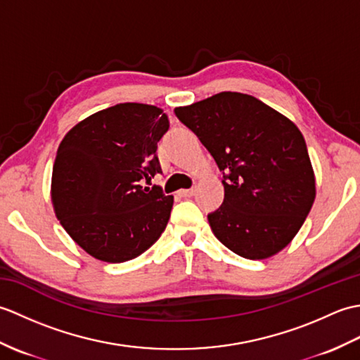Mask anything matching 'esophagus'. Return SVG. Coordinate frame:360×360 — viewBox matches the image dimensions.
Returning <instances> with one entry per match:
<instances>
[{
    "instance_id": "obj_1",
    "label": "esophagus",
    "mask_w": 360,
    "mask_h": 360,
    "mask_svg": "<svg viewBox=\"0 0 360 360\" xmlns=\"http://www.w3.org/2000/svg\"><path fill=\"white\" fill-rule=\"evenodd\" d=\"M195 195V188H187V190H179V196L182 198H190Z\"/></svg>"
}]
</instances>
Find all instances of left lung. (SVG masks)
<instances>
[{"mask_svg": "<svg viewBox=\"0 0 360 360\" xmlns=\"http://www.w3.org/2000/svg\"><path fill=\"white\" fill-rule=\"evenodd\" d=\"M223 173L224 201L207 215L236 255L262 259L286 248L316 198L307 142L292 122L257 97L219 93L174 108Z\"/></svg>", "mask_w": 360, "mask_h": 360, "instance_id": "obj_1", "label": "left lung"}]
</instances>
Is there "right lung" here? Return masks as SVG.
Returning <instances> with one entry per match:
<instances>
[{
    "instance_id": "add662e5",
    "label": "right lung",
    "mask_w": 360,
    "mask_h": 360,
    "mask_svg": "<svg viewBox=\"0 0 360 360\" xmlns=\"http://www.w3.org/2000/svg\"><path fill=\"white\" fill-rule=\"evenodd\" d=\"M168 129L159 108L119 103L75 125L60 143L52 202L60 224L91 257L122 263L165 231L173 196L142 187L160 173L158 142Z\"/></svg>"
}]
</instances>
